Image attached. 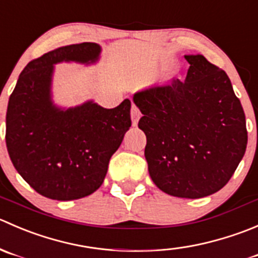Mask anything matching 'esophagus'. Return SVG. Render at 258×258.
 I'll list each match as a JSON object with an SVG mask.
<instances>
[{
  "mask_svg": "<svg viewBox=\"0 0 258 258\" xmlns=\"http://www.w3.org/2000/svg\"><path fill=\"white\" fill-rule=\"evenodd\" d=\"M139 118H140L139 109H138L135 105H133V108H132V121H133V125H134V126L137 125L138 120H139Z\"/></svg>",
  "mask_w": 258,
  "mask_h": 258,
  "instance_id": "obj_1",
  "label": "esophagus"
}]
</instances>
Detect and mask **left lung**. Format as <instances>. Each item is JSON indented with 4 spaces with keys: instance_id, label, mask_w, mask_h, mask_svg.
I'll return each mask as SVG.
<instances>
[{
    "instance_id": "1",
    "label": "left lung",
    "mask_w": 258,
    "mask_h": 258,
    "mask_svg": "<svg viewBox=\"0 0 258 258\" xmlns=\"http://www.w3.org/2000/svg\"><path fill=\"white\" fill-rule=\"evenodd\" d=\"M185 80L134 95L154 184L167 195L202 198L228 183L247 147L246 118L229 78L203 55H185Z\"/></svg>"
}]
</instances>
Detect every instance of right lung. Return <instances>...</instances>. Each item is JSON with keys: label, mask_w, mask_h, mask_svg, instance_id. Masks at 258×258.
I'll use <instances>...</instances> for the list:
<instances>
[{"label": "right lung", "mask_w": 258, "mask_h": 258, "mask_svg": "<svg viewBox=\"0 0 258 258\" xmlns=\"http://www.w3.org/2000/svg\"><path fill=\"white\" fill-rule=\"evenodd\" d=\"M100 51L98 43L83 42L43 53L27 63L10 96L6 145L11 162L50 200L73 201L95 192L132 125L129 99L114 109L88 101L66 110L51 100L53 65L95 62Z\"/></svg>", "instance_id": "obj_1"}]
</instances>
